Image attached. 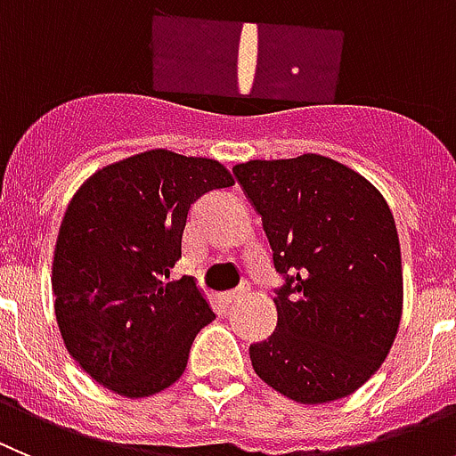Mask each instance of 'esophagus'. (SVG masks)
Instances as JSON below:
<instances>
[{
	"instance_id": "1",
	"label": "esophagus",
	"mask_w": 456,
	"mask_h": 456,
	"mask_svg": "<svg viewBox=\"0 0 456 456\" xmlns=\"http://www.w3.org/2000/svg\"><path fill=\"white\" fill-rule=\"evenodd\" d=\"M243 293H245V286L243 289H236V290H229V293H224V299H227V302H236V299L240 297Z\"/></svg>"
}]
</instances>
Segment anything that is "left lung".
I'll return each instance as SVG.
<instances>
[{"label":"left lung","mask_w":456,"mask_h":456,"mask_svg":"<svg viewBox=\"0 0 456 456\" xmlns=\"http://www.w3.org/2000/svg\"><path fill=\"white\" fill-rule=\"evenodd\" d=\"M264 220L277 286V327L249 346L256 375L302 404L366 384L402 315L400 240L370 182L320 154L233 167Z\"/></svg>","instance_id":"1"}]
</instances>
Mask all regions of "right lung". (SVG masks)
I'll return each instance as SVG.
<instances>
[{"instance_id": "1", "label": "right lung", "mask_w": 456, "mask_h": 456, "mask_svg": "<svg viewBox=\"0 0 456 456\" xmlns=\"http://www.w3.org/2000/svg\"><path fill=\"white\" fill-rule=\"evenodd\" d=\"M233 186L211 159L151 150L102 167L68 204L52 265L56 322L72 359L126 397L182 377L216 314L191 277L170 281L188 211Z\"/></svg>"}]
</instances>
